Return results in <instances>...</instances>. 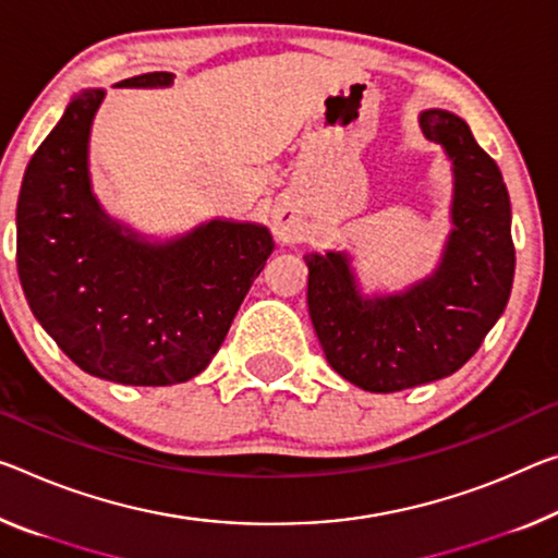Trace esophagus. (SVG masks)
<instances>
[{"mask_svg":"<svg viewBox=\"0 0 558 558\" xmlns=\"http://www.w3.org/2000/svg\"><path fill=\"white\" fill-rule=\"evenodd\" d=\"M270 228H272V233H276L278 241H282V243L295 241L298 233H300L298 218H295L293 214H290L288 208H276V210H272Z\"/></svg>","mask_w":558,"mask_h":558,"instance_id":"34e87169","label":"esophagus"}]
</instances>
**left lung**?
<instances>
[{
  "label": "left lung",
  "mask_w": 558,
  "mask_h": 558,
  "mask_svg": "<svg viewBox=\"0 0 558 558\" xmlns=\"http://www.w3.org/2000/svg\"><path fill=\"white\" fill-rule=\"evenodd\" d=\"M454 173L452 233L432 276L402 293L362 295L344 251L307 253V311L330 367L367 392L449 377L499 320L514 282L511 206L499 166L454 113H420Z\"/></svg>",
  "instance_id": "8db88e82"
}]
</instances>
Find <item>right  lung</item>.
<instances>
[{
	"mask_svg": "<svg viewBox=\"0 0 558 558\" xmlns=\"http://www.w3.org/2000/svg\"><path fill=\"white\" fill-rule=\"evenodd\" d=\"M171 82L151 72L117 86ZM104 94H76L26 166L16 270L34 317L84 373L141 387L185 383L214 360L276 243L265 226L220 218L158 243L106 216L88 179Z\"/></svg>",
	"mask_w": 558,
	"mask_h": 558,
	"instance_id": "add662e5",
	"label": "right lung"
}]
</instances>
